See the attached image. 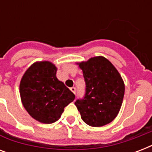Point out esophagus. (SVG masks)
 Masks as SVG:
<instances>
[{"instance_id": "esophagus-1", "label": "esophagus", "mask_w": 152, "mask_h": 152, "mask_svg": "<svg viewBox=\"0 0 152 152\" xmlns=\"http://www.w3.org/2000/svg\"><path fill=\"white\" fill-rule=\"evenodd\" d=\"M70 90H71L72 92L76 95V88H70Z\"/></svg>"}]
</instances>
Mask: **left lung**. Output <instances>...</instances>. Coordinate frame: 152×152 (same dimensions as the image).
Wrapping results in <instances>:
<instances>
[{
	"label": "left lung",
	"mask_w": 152,
	"mask_h": 152,
	"mask_svg": "<svg viewBox=\"0 0 152 152\" xmlns=\"http://www.w3.org/2000/svg\"><path fill=\"white\" fill-rule=\"evenodd\" d=\"M85 81L83 98L75 102L82 120L90 126L100 127L117 117L122 104L125 85L115 67L103 57L79 64Z\"/></svg>",
	"instance_id": "8db88e82"
}]
</instances>
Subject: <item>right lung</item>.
<instances>
[{
  "instance_id": "right-lung-1",
  "label": "right lung",
  "mask_w": 152,
  "mask_h": 152,
  "mask_svg": "<svg viewBox=\"0 0 152 152\" xmlns=\"http://www.w3.org/2000/svg\"><path fill=\"white\" fill-rule=\"evenodd\" d=\"M57 68L49 61L36 62L27 69L20 85L23 105L42 123L57 121L75 95L56 77Z\"/></svg>"
}]
</instances>
